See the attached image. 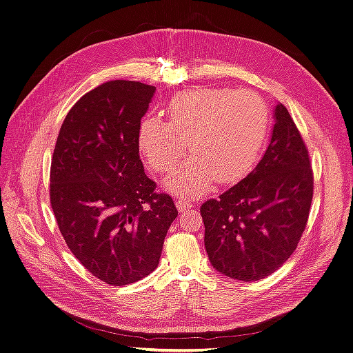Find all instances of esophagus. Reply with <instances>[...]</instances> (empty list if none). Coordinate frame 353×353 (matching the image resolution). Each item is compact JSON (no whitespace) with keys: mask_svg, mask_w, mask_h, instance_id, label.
Returning <instances> with one entry per match:
<instances>
[{"mask_svg":"<svg viewBox=\"0 0 353 353\" xmlns=\"http://www.w3.org/2000/svg\"><path fill=\"white\" fill-rule=\"evenodd\" d=\"M193 206H194L193 201H190L188 199H178V200H176V208H178V210H181V212H184V210H187V209H191Z\"/></svg>","mask_w":353,"mask_h":353,"instance_id":"obj_1","label":"esophagus"}]
</instances>
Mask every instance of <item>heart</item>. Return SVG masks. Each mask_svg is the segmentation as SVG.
Wrapping results in <instances>:
<instances>
[{
	"instance_id": "1",
	"label": "heart",
	"mask_w": 353,
	"mask_h": 353,
	"mask_svg": "<svg viewBox=\"0 0 353 353\" xmlns=\"http://www.w3.org/2000/svg\"><path fill=\"white\" fill-rule=\"evenodd\" d=\"M168 122L147 116L138 130V147L152 169L165 174L185 154L190 162L166 179L172 193L199 197L213 179L243 176L258 159L268 130V105L258 92L230 88L188 90L166 105Z\"/></svg>"
}]
</instances>
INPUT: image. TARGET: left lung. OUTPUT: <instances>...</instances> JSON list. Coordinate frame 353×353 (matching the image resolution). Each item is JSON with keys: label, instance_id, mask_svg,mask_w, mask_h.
<instances>
[{"label": "left lung", "instance_id": "1", "mask_svg": "<svg viewBox=\"0 0 353 353\" xmlns=\"http://www.w3.org/2000/svg\"><path fill=\"white\" fill-rule=\"evenodd\" d=\"M312 196L309 152L280 103L270 145L258 166L200 208L213 268L241 281H258L275 272L297 248Z\"/></svg>", "mask_w": 353, "mask_h": 353}]
</instances>
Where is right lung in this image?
I'll return each instance as SVG.
<instances>
[{"mask_svg":"<svg viewBox=\"0 0 353 353\" xmlns=\"http://www.w3.org/2000/svg\"><path fill=\"white\" fill-rule=\"evenodd\" d=\"M156 87L116 79L74 103L51 159L50 201L68 248L95 279L126 285L153 272L170 223L169 194L144 172L138 130Z\"/></svg>","mask_w":353,"mask_h":353,"instance_id":"obj_1","label":"right lung"}]
</instances>
